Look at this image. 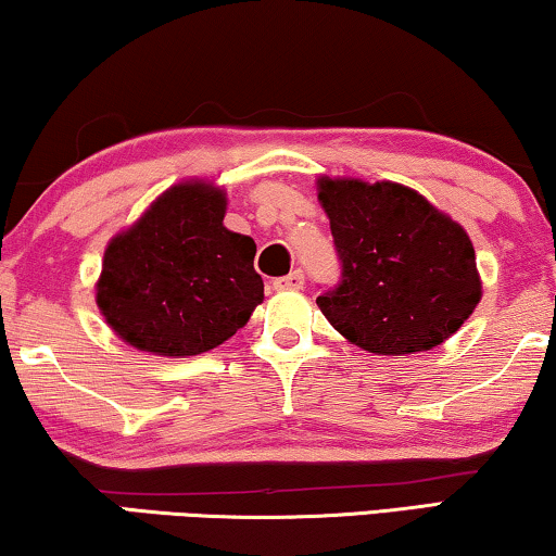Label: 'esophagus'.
Here are the masks:
<instances>
[{"label":"esophagus","instance_id":"obj_1","mask_svg":"<svg viewBox=\"0 0 556 556\" xmlns=\"http://www.w3.org/2000/svg\"><path fill=\"white\" fill-rule=\"evenodd\" d=\"M302 287H304V275L300 269H294L292 275L287 277L275 279V289H279V292H287V289H302Z\"/></svg>","mask_w":556,"mask_h":556}]
</instances>
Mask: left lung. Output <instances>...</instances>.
<instances>
[{"label":"left lung","mask_w":556,"mask_h":556,"mask_svg":"<svg viewBox=\"0 0 556 556\" xmlns=\"http://www.w3.org/2000/svg\"><path fill=\"white\" fill-rule=\"evenodd\" d=\"M334 247L338 289L317 296L334 330L375 355L433 350L481 302L476 252L464 226L393 181L317 178Z\"/></svg>","instance_id":"8db88e82"}]
</instances>
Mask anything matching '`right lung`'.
I'll use <instances>...</instances> for the list:
<instances>
[{
    "label": "right lung",
    "mask_w": 556,
    "mask_h": 556,
    "mask_svg": "<svg viewBox=\"0 0 556 556\" xmlns=\"http://www.w3.org/2000/svg\"><path fill=\"white\" fill-rule=\"evenodd\" d=\"M226 191L189 178L108 241L100 315L125 345L161 357L208 353L264 300L252 237L224 226Z\"/></svg>",
    "instance_id": "obj_1"
}]
</instances>
